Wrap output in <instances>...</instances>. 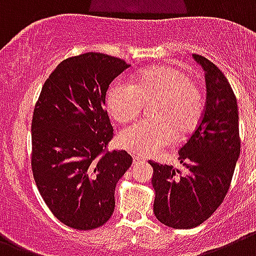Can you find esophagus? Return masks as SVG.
<instances>
[{
  "mask_svg": "<svg viewBox=\"0 0 256 256\" xmlns=\"http://www.w3.org/2000/svg\"><path fill=\"white\" fill-rule=\"evenodd\" d=\"M140 163H146V159L144 158H140V156H134V164H140Z\"/></svg>",
  "mask_w": 256,
  "mask_h": 256,
  "instance_id": "1",
  "label": "esophagus"
}]
</instances>
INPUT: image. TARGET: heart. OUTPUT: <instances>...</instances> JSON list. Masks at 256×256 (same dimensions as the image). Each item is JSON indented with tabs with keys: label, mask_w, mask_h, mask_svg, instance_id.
I'll return each instance as SVG.
<instances>
[{
	"label": "heart",
	"mask_w": 256,
	"mask_h": 256,
	"mask_svg": "<svg viewBox=\"0 0 256 256\" xmlns=\"http://www.w3.org/2000/svg\"><path fill=\"white\" fill-rule=\"evenodd\" d=\"M152 104L154 118L136 122L118 134L120 146L130 154L156 155L175 142L176 130L184 136L195 130L203 116L204 94L183 69L172 65L142 69L134 85L116 81L106 92L108 110L118 122H132Z\"/></svg>",
	"instance_id": "obj_1"
}]
</instances>
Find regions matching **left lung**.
<instances>
[{"label":"left lung","mask_w":256,"mask_h":256,"mask_svg":"<svg viewBox=\"0 0 256 256\" xmlns=\"http://www.w3.org/2000/svg\"><path fill=\"white\" fill-rule=\"evenodd\" d=\"M206 73L207 102L199 126L179 150L182 168L150 164L156 196L154 212L163 224L198 227L220 206L240 155L239 114L231 85L216 65L192 54Z\"/></svg>","instance_id":"1"}]
</instances>
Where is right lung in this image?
<instances>
[{
	"instance_id": "1",
	"label": "right lung",
	"mask_w": 256,
	"mask_h": 256,
	"mask_svg": "<svg viewBox=\"0 0 256 256\" xmlns=\"http://www.w3.org/2000/svg\"><path fill=\"white\" fill-rule=\"evenodd\" d=\"M130 65L84 53L57 65L32 122V170L44 202L65 226L93 230L114 211V188L132 164L126 150L106 152L114 138L106 106L110 84Z\"/></svg>"
}]
</instances>
